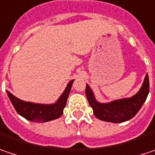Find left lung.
Wrapping results in <instances>:
<instances>
[{
    "label": "left lung",
    "instance_id": "left-lung-1",
    "mask_svg": "<svg viewBox=\"0 0 155 155\" xmlns=\"http://www.w3.org/2000/svg\"><path fill=\"white\" fill-rule=\"evenodd\" d=\"M85 93L88 104L98 119L110 123H123L132 118L146 102L149 93V78L147 74L142 86L134 96L109 103L98 102L88 84L86 85Z\"/></svg>",
    "mask_w": 155,
    "mask_h": 155
}]
</instances>
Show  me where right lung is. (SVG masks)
I'll return each instance as SVG.
<instances>
[{"label": "right lung", "mask_w": 155, "mask_h": 155, "mask_svg": "<svg viewBox=\"0 0 155 155\" xmlns=\"http://www.w3.org/2000/svg\"><path fill=\"white\" fill-rule=\"evenodd\" d=\"M74 80L70 81L66 87L63 93L60 95L58 100L50 104H36L31 102H25L7 90L8 96L14 106L15 110L20 116L23 117L29 121L37 123H45L57 119L61 117L63 110L66 107L68 97Z\"/></svg>", "instance_id": "right-lung-1"}]
</instances>
